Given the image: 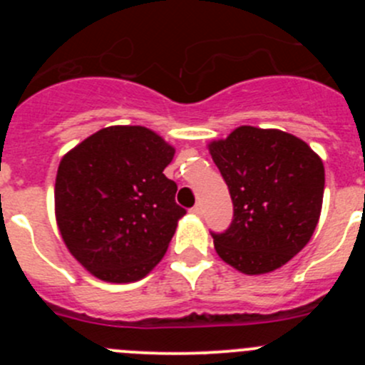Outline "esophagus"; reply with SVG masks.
Here are the masks:
<instances>
[{
    "label": "esophagus",
    "instance_id": "1",
    "mask_svg": "<svg viewBox=\"0 0 365 365\" xmlns=\"http://www.w3.org/2000/svg\"><path fill=\"white\" fill-rule=\"evenodd\" d=\"M190 213H192V215H201V213H203V208H201V205H196L194 208H190Z\"/></svg>",
    "mask_w": 365,
    "mask_h": 365
}]
</instances>
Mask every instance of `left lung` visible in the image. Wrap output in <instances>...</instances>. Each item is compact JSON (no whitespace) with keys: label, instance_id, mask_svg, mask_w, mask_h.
Instances as JSON below:
<instances>
[{"label":"left lung","instance_id":"obj_1","mask_svg":"<svg viewBox=\"0 0 365 365\" xmlns=\"http://www.w3.org/2000/svg\"><path fill=\"white\" fill-rule=\"evenodd\" d=\"M233 201V222L212 233L219 257L247 275L274 272L311 240L325 168L305 141L277 128L242 125L208 145Z\"/></svg>","mask_w":365,"mask_h":365}]
</instances>
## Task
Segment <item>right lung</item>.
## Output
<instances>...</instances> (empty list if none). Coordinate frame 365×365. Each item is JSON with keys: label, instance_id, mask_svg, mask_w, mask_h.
<instances>
[{"label": "right lung", "instance_id": "1", "mask_svg": "<svg viewBox=\"0 0 365 365\" xmlns=\"http://www.w3.org/2000/svg\"><path fill=\"white\" fill-rule=\"evenodd\" d=\"M175 148L141 125L95 132L65 153L54 213L65 245L97 279L134 282L164 257L185 210L164 169Z\"/></svg>", "mask_w": 365, "mask_h": 365}]
</instances>
